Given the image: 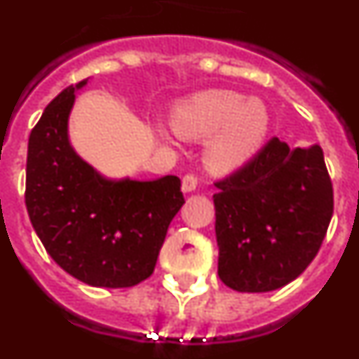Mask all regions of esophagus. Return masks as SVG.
I'll list each match as a JSON object with an SVG mask.
<instances>
[{"label": "esophagus", "instance_id": "obj_1", "mask_svg": "<svg viewBox=\"0 0 359 359\" xmlns=\"http://www.w3.org/2000/svg\"><path fill=\"white\" fill-rule=\"evenodd\" d=\"M196 187H198V177H196L194 174H187V176H183V192H192V190H196Z\"/></svg>", "mask_w": 359, "mask_h": 359}]
</instances>
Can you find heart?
<instances>
[{"label": "heart", "instance_id": "b5f03b06", "mask_svg": "<svg viewBox=\"0 0 359 359\" xmlns=\"http://www.w3.org/2000/svg\"><path fill=\"white\" fill-rule=\"evenodd\" d=\"M180 136L207 140L205 161L215 174H230L253 158L269 129V111L261 98L231 90H207L185 98L172 111Z\"/></svg>", "mask_w": 359, "mask_h": 359}]
</instances>
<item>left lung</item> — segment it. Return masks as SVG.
Masks as SVG:
<instances>
[{"label":"left lung","instance_id":"obj_1","mask_svg":"<svg viewBox=\"0 0 359 359\" xmlns=\"http://www.w3.org/2000/svg\"><path fill=\"white\" fill-rule=\"evenodd\" d=\"M219 278L241 293L286 286L318 253L332 217V183L320 145L271 138L215 183Z\"/></svg>","mask_w":359,"mask_h":359}]
</instances>
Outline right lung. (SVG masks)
Returning a JSON list of instances; mask_svg holds the SVG:
<instances>
[{
    "mask_svg": "<svg viewBox=\"0 0 359 359\" xmlns=\"http://www.w3.org/2000/svg\"><path fill=\"white\" fill-rule=\"evenodd\" d=\"M46 106L28 138L25 203L32 226L66 273L95 287H131L154 271L170 221L185 203L177 176L109 180L72 147L75 91Z\"/></svg>",
    "mask_w": 359,
    "mask_h": 359,
    "instance_id": "1",
    "label": "right lung"
}]
</instances>
